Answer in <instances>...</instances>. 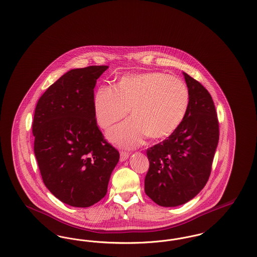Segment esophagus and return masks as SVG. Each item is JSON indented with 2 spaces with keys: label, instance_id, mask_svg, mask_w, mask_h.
Here are the masks:
<instances>
[{
  "label": "esophagus",
  "instance_id": "1",
  "mask_svg": "<svg viewBox=\"0 0 257 257\" xmlns=\"http://www.w3.org/2000/svg\"><path fill=\"white\" fill-rule=\"evenodd\" d=\"M128 157H129V152L123 151V150L120 152V161H125L128 159Z\"/></svg>",
  "mask_w": 257,
  "mask_h": 257
}]
</instances>
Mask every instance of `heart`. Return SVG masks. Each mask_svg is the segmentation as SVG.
Listing matches in <instances>:
<instances>
[{"instance_id":"heart-1","label":"heart","mask_w":257,"mask_h":257,"mask_svg":"<svg viewBox=\"0 0 257 257\" xmlns=\"http://www.w3.org/2000/svg\"><path fill=\"white\" fill-rule=\"evenodd\" d=\"M190 105V91L182 79L163 72L122 76L115 89L101 86L94 96L99 126L108 129L131 110L132 120L109 131L110 141L135 147L147 136L159 140L172 134L182 123Z\"/></svg>"}]
</instances>
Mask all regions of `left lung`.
I'll use <instances>...</instances> for the list:
<instances>
[{
	"mask_svg": "<svg viewBox=\"0 0 257 257\" xmlns=\"http://www.w3.org/2000/svg\"><path fill=\"white\" fill-rule=\"evenodd\" d=\"M190 105L180 126L172 134L147 148L149 169L145 191L155 203L173 207L186 203L207 183L218 146L217 111L207 89L184 73Z\"/></svg>",
	"mask_w": 257,
	"mask_h": 257,
	"instance_id": "obj_1",
	"label": "left lung"
}]
</instances>
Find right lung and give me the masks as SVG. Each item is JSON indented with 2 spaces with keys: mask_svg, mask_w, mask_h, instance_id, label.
<instances>
[{
  "mask_svg": "<svg viewBox=\"0 0 257 257\" xmlns=\"http://www.w3.org/2000/svg\"><path fill=\"white\" fill-rule=\"evenodd\" d=\"M107 68L68 71L47 88L35 110L34 150L42 180L54 196L74 207H89L106 196L119 160L94 112V86Z\"/></svg>",
  "mask_w": 257,
  "mask_h": 257,
  "instance_id": "1",
  "label": "right lung"
}]
</instances>
